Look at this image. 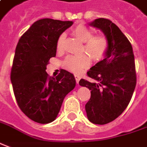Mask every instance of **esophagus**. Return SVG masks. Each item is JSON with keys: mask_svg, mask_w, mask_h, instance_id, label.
Returning <instances> with one entry per match:
<instances>
[{"mask_svg": "<svg viewBox=\"0 0 147 147\" xmlns=\"http://www.w3.org/2000/svg\"><path fill=\"white\" fill-rule=\"evenodd\" d=\"M75 79H76V81L77 84H79V81H80V76H78V75H75Z\"/></svg>", "mask_w": 147, "mask_h": 147, "instance_id": "34e87169", "label": "esophagus"}]
</instances>
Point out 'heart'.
Here are the masks:
<instances>
[{
  "instance_id": "b5f03b06",
  "label": "heart",
  "mask_w": 147,
  "mask_h": 147,
  "mask_svg": "<svg viewBox=\"0 0 147 147\" xmlns=\"http://www.w3.org/2000/svg\"><path fill=\"white\" fill-rule=\"evenodd\" d=\"M72 34L84 42L83 51H86L93 61L102 59L107 52L109 47L108 38L103 34H92V31L83 24H79L72 29ZM65 34H61L56 42V48L59 52L63 51ZM90 64L88 55L82 54L80 55H68L63 61L66 69L76 74L81 73Z\"/></svg>"
}]
</instances>
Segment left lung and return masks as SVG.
Masks as SVG:
<instances>
[{"mask_svg": "<svg viewBox=\"0 0 147 147\" xmlns=\"http://www.w3.org/2000/svg\"><path fill=\"white\" fill-rule=\"evenodd\" d=\"M89 25L104 32L109 47L105 58L87 72L93 81L81 79L79 84L91 90L85 105L88 120L105 125L118 117L132 98L137 83L134 55L128 38L110 20L96 19Z\"/></svg>", "mask_w": 147, "mask_h": 147, "instance_id": "left-lung-1", "label": "left lung"}]
</instances>
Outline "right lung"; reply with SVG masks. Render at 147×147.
Instances as JSON below:
<instances>
[{
    "label": "right lung",
    "instance_id": "add662e5",
    "mask_svg": "<svg viewBox=\"0 0 147 147\" xmlns=\"http://www.w3.org/2000/svg\"><path fill=\"white\" fill-rule=\"evenodd\" d=\"M73 24L51 18L35 22L20 38L10 79L18 105L30 119L47 124L56 118L66 95L76 86L73 74L61 69L54 78L47 73L56 55L59 36Z\"/></svg>",
    "mask_w": 147,
    "mask_h": 147
}]
</instances>
